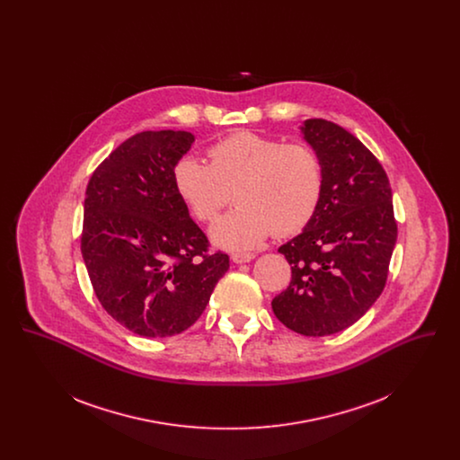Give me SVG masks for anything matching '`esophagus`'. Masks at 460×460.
I'll list each match as a JSON object with an SVG mask.
<instances>
[{"instance_id": "obj_1", "label": "esophagus", "mask_w": 460, "mask_h": 460, "mask_svg": "<svg viewBox=\"0 0 460 460\" xmlns=\"http://www.w3.org/2000/svg\"><path fill=\"white\" fill-rule=\"evenodd\" d=\"M231 259H233V262L234 263H244L253 261V259H255V255H253V253H243V252H236V253H233V255H231Z\"/></svg>"}]
</instances>
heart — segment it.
Wrapping results in <instances>:
<instances>
[{
    "label": "heart",
    "instance_id": "1",
    "mask_svg": "<svg viewBox=\"0 0 460 460\" xmlns=\"http://www.w3.org/2000/svg\"><path fill=\"white\" fill-rule=\"evenodd\" d=\"M210 164L182 155L172 167L179 198L199 222L220 217L210 236L231 250L255 248L269 234L300 233L317 212L324 188L323 165L304 143H285L257 132L240 131L208 148Z\"/></svg>",
    "mask_w": 460,
    "mask_h": 460
}]
</instances>
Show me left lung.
<instances>
[{
  "label": "left lung",
  "mask_w": 460,
  "mask_h": 460,
  "mask_svg": "<svg viewBox=\"0 0 460 460\" xmlns=\"http://www.w3.org/2000/svg\"><path fill=\"white\" fill-rule=\"evenodd\" d=\"M302 131L324 188L305 229L278 250L291 281L272 310L298 334L328 336L355 324L383 293L396 220L388 175L353 134L326 119H308Z\"/></svg>",
  "instance_id": "obj_1"
}]
</instances>
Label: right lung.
Wrapping results in <instances>:
<instances>
[{
	"instance_id": "add662e5",
	"label": "right lung",
	"mask_w": 460,
	"mask_h": 460,
	"mask_svg": "<svg viewBox=\"0 0 460 460\" xmlns=\"http://www.w3.org/2000/svg\"><path fill=\"white\" fill-rule=\"evenodd\" d=\"M195 136L137 132L96 167L84 198L81 252L102 306L132 332L174 336L203 314L229 269L208 252L172 182Z\"/></svg>"
}]
</instances>
